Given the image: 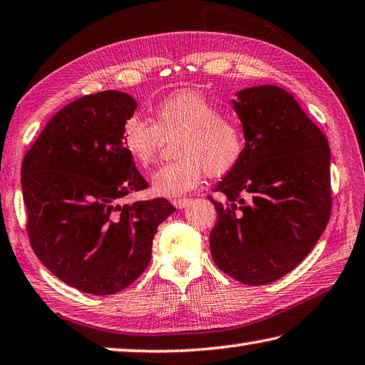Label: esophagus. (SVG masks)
Masks as SVG:
<instances>
[{
	"mask_svg": "<svg viewBox=\"0 0 365 365\" xmlns=\"http://www.w3.org/2000/svg\"><path fill=\"white\" fill-rule=\"evenodd\" d=\"M173 206L175 208H178V210H182V208H185V206H187L189 203H190V198H187V197H180V198H173Z\"/></svg>",
	"mask_w": 365,
	"mask_h": 365,
	"instance_id": "1",
	"label": "esophagus"
}]
</instances>
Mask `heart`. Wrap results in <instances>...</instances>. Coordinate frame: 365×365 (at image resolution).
<instances>
[{
    "mask_svg": "<svg viewBox=\"0 0 365 365\" xmlns=\"http://www.w3.org/2000/svg\"><path fill=\"white\" fill-rule=\"evenodd\" d=\"M153 121L138 115L122 125V146L141 165H153L163 140L178 136L175 162L155 171L153 189L162 197L175 198L202 181V176H222L242 162L246 150V133L235 115L221 114L215 101L197 91H181L159 101Z\"/></svg>",
    "mask_w": 365,
    "mask_h": 365,
    "instance_id": "1",
    "label": "heart"
}]
</instances>
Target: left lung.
Here are the masks:
<instances>
[{
	"mask_svg": "<svg viewBox=\"0 0 365 365\" xmlns=\"http://www.w3.org/2000/svg\"><path fill=\"white\" fill-rule=\"evenodd\" d=\"M246 133L240 162L210 197L215 264L243 284L283 278L307 257L331 217V149L289 92L256 86L237 92Z\"/></svg>",
	"mask_w": 365,
	"mask_h": 365,
	"instance_id": "8db88e82",
	"label": "left lung"
}]
</instances>
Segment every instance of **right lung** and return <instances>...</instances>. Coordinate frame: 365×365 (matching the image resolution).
I'll use <instances>...</instances> for the list:
<instances>
[{"label":"right lung","instance_id":"add662e5","mask_svg":"<svg viewBox=\"0 0 365 365\" xmlns=\"http://www.w3.org/2000/svg\"><path fill=\"white\" fill-rule=\"evenodd\" d=\"M128 93L105 91L53 115L26 153L22 192L30 243L49 272L82 292L109 295L146 270L167 198L120 205L149 184L122 146Z\"/></svg>","mask_w":365,"mask_h":365}]
</instances>
